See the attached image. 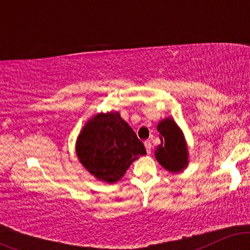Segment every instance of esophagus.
Segmentation results:
<instances>
[{"label": "esophagus", "mask_w": 250, "mask_h": 250, "mask_svg": "<svg viewBox=\"0 0 250 250\" xmlns=\"http://www.w3.org/2000/svg\"><path fill=\"white\" fill-rule=\"evenodd\" d=\"M145 147H146V149H147V153L150 154V151H151V142L149 141V140H147V141H145Z\"/></svg>", "instance_id": "esophagus-1"}]
</instances>
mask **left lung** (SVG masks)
I'll use <instances>...</instances> for the list:
<instances>
[{
  "mask_svg": "<svg viewBox=\"0 0 250 250\" xmlns=\"http://www.w3.org/2000/svg\"><path fill=\"white\" fill-rule=\"evenodd\" d=\"M157 130L161 135L162 143L155 151L157 161L162 167L173 173H179L187 167V146L182 131L171 119H166L159 123Z\"/></svg>",
  "mask_w": 250,
  "mask_h": 250,
  "instance_id": "1",
  "label": "left lung"
}]
</instances>
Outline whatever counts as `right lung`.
Here are the masks:
<instances>
[{"label": "right lung", "mask_w": 250, "mask_h": 250, "mask_svg": "<svg viewBox=\"0 0 250 250\" xmlns=\"http://www.w3.org/2000/svg\"><path fill=\"white\" fill-rule=\"evenodd\" d=\"M80 161L91 175L108 183L119 181L140 155L143 143L119 113L99 114L83 128L76 145Z\"/></svg>", "instance_id": "obj_1"}]
</instances>
